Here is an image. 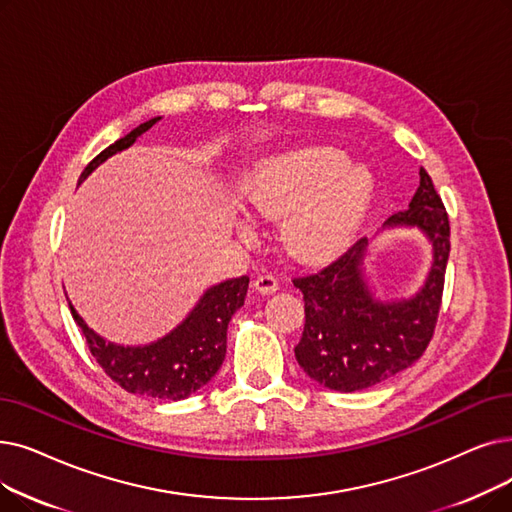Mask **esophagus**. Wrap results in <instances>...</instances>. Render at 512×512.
I'll use <instances>...</instances> for the list:
<instances>
[{
    "instance_id": "esophagus-1",
    "label": "esophagus",
    "mask_w": 512,
    "mask_h": 512,
    "mask_svg": "<svg viewBox=\"0 0 512 512\" xmlns=\"http://www.w3.org/2000/svg\"><path fill=\"white\" fill-rule=\"evenodd\" d=\"M253 286L257 288L259 293L263 295H270V293H276L278 291V278L274 274H261L255 278Z\"/></svg>"
}]
</instances>
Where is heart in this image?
<instances>
[{
  "label": "heart",
  "instance_id": "b5f03b06",
  "mask_svg": "<svg viewBox=\"0 0 512 512\" xmlns=\"http://www.w3.org/2000/svg\"><path fill=\"white\" fill-rule=\"evenodd\" d=\"M372 196V177L349 167L335 148H307L263 163L244 190L247 207L268 219H288V251L316 261L343 251Z\"/></svg>",
  "mask_w": 512,
  "mask_h": 512
}]
</instances>
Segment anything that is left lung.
I'll use <instances>...</instances> for the list:
<instances>
[{"instance_id": "obj_1", "label": "left lung", "mask_w": 512, "mask_h": 512, "mask_svg": "<svg viewBox=\"0 0 512 512\" xmlns=\"http://www.w3.org/2000/svg\"><path fill=\"white\" fill-rule=\"evenodd\" d=\"M385 226H416L433 244L429 278L412 299L383 303L372 297L362 276L368 238L353 242L322 270L293 278L305 301L295 358L326 389L351 393L379 385L412 366L433 339L450 257V219L425 169L410 207L393 213Z\"/></svg>"}]
</instances>
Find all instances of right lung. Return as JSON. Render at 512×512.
<instances>
[{
    "label": "right lung",
    "mask_w": 512,
    "mask_h": 512,
    "mask_svg": "<svg viewBox=\"0 0 512 512\" xmlns=\"http://www.w3.org/2000/svg\"><path fill=\"white\" fill-rule=\"evenodd\" d=\"M157 119H150L129 131L125 138L104 148L79 177L85 180L102 161L129 148ZM249 276L232 278L211 286L190 316L161 341L144 347H123L106 343L83 322L69 301L71 314L79 324L85 343L100 368L127 393L154 399H184L207 385L226 358V332L234 311L244 305Z\"/></svg>",
    "instance_id": "add662e5"
}]
</instances>
